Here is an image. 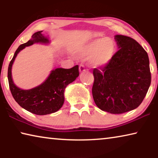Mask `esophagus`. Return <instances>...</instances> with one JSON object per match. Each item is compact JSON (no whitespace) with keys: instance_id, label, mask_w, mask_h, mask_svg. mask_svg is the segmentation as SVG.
<instances>
[{"instance_id":"1","label":"esophagus","mask_w":158,"mask_h":158,"mask_svg":"<svg viewBox=\"0 0 158 158\" xmlns=\"http://www.w3.org/2000/svg\"><path fill=\"white\" fill-rule=\"evenodd\" d=\"M85 71V67L83 65H79V72H80V73H84Z\"/></svg>"}]
</instances>
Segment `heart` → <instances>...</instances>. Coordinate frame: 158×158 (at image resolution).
<instances>
[{
  "mask_svg": "<svg viewBox=\"0 0 158 158\" xmlns=\"http://www.w3.org/2000/svg\"><path fill=\"white\" fill-rule=\"evenodd\" d=\"M116 45L109 38L92 40L79 48L81 56H90V63L95 67H103L110 62L116 53Z\"/></svg>",
  "mask_w": 158,
  "mask_h": 158,
  "instance_id": "1",
  "label": "heart"
}]
</instances>
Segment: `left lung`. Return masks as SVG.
Segmentation results:
<instances>
[{
    "mask_svg": "<svg viewBox=\"0 0 158 158\" xmlns=\"http://www.w3.org/2000/svg\"><path fill=\"white\" fill-rule=\"evenodd\" d=\"M119 50L100 70L93 69L92 93L101 110L114 114L137 108L151 82L148 53L130 37L116 35Z\"/></svg>",
    "mask_w": 158,
    "mask_h": 158,
    "instance_id": "8db88e82",
    "label": "left lung"
}]
</instances>
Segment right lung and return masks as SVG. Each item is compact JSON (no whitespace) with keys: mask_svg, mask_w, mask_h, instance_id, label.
I'll return each instance as SVG.
<instances>
[{"mask_svg":"<svg viewBox=\"0 0 158 158\" xmlns=\"http://www.w3.org/2000/svg\"><path fill=\"white\" fill-rule=\"evenodd\" d=\"M42 32L35 33L30 40L18 47L9 64L7 71L10 89L15 101L22 108L36 115L50 114L59 110L65 100L64 91L66 86L79 75V66L75 65L70 69H53L42 84L32 89L23 90L14 84L12 78V67L19 52L34 43L49 42V39Z\"/></svg>","mask_w":158,"mask_h":158,"instance_id":"add662e5","label":"right lung"}]
</instances>
